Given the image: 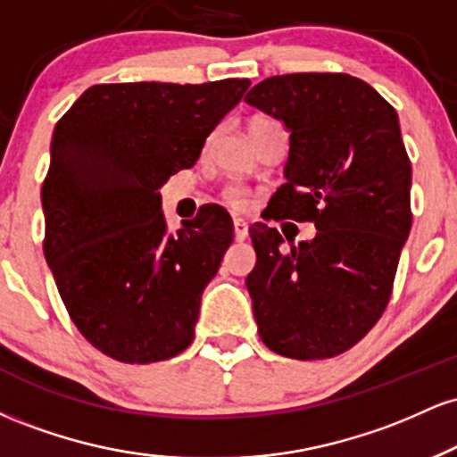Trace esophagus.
<instances>
[{"label": "esophagus", "instance_id": "obj_1", "mask_svg": "<svg viewBox=\"0 0 457 457\" xmlns=\"http://www.w3.org/2000/svg\"><path fill=\"white\" fill-rule=\"evenodd\" d=\"M249 236V225H246L243 219H234V238L236 243H243Z\"/></svg>", "mask_w": 457, "mask_h": 457}]
</instances>
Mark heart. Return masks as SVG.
<instances>
[{
    "label": "heart",
    "mask_w": 457,
    "mask_h": 457,
    "mask_svg": "<svg viewBox=\"0 0 457 457\" xmlns=\"http://www.w3.org/2000/svg\"><path fill=\"white\" fill-rule=\"evenodd\" d=\"M269 122H272V120H269V118H253L249 122V135L253 133L255 129L264 127V124H269ZM221 195L225 199V204H229V206H232L234 211H246V208H249V204H251L249 193H246L243 187H225Z\"/></svg>",
    "instance_id": "obj_1"
}]
</instances>
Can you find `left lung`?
<instances>
[{
  "label": "left lung",
  "mask_w": 457,
  "mask_h": 457,
  "mask_svg": "<svg viewBox=\"0 0 457 457\" xmlns=\"http://www.w3.org/2000/svg\"><path fill=\"white\" fill-rule=\"evenodd\" d=\"M245 101L290 130L286 185L266 219L318 229L287 249L275 228H249L258 262L246 287L258 333L287 359H330L385 313L411 232L412 170L400 120L374 87L345 72L269 77Z\"/></svg>",
  "instance_id": "8db88e82"
}]
</instances>
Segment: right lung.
<instances>
[{"label": "right lung", "mask_w": 457, "mask_h": 457, "mask_svg": "<svg viewBox=\"0 0 457 457\" xmlns=\"http://www.w3.org/2000/svg\"><path fill=\"white\" fill-rule=\"evenodd\" d=\"M249 79L101 83L55 124L43 182V251L79 333L120 363L188 348L202 292L232 245L225 208L206 204L167 234L162 182L195 165Z\"/></svg>", "instance_id": "add662e5"}]
</instances>
